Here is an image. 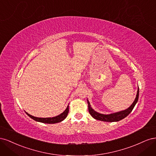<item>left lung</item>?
I'll use <instances>...</instances> for the list:
<instances>
[{"instance_id":"left-lung-1","label":"left lung","mask_w":156,"mask_h":156,"mask_svg":"<svg viewBox=\"0 0 156 156\" xmlns=\"http://www.w3.org/2000/svg\"><path fill=\"white\" fill-rule=\"evenodd\" d=\"M139 94V88L138 87L137 93H136V96L135 99V101H133V103H132L131 105L129 108H127V109H126L124 111H122L120 112L112 113V114H110V115L100 114V113H99L93 109V108L91 107L90 103V102L87 100L88 105V111L90 112V115L94 118V119H95L98 120H101V121H103V122H109L120 121L122 119H124V118H126L132 111V110L133 109L135 105H136V102H137V101H138Z\"/></svg>"}]
</instances>
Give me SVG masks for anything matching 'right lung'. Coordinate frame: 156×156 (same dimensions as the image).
Returning <instances> with one entry per match:
<instances>
[{
	"label": "right lung",
	"instance_id": "1",
	"mask_svg": "<svg viewBox=\"0 0 156 156\" xmlns=\"http://www.w3.org/2000/svg\"><path fill=\"white\" fill-rule=\"evenodd\" d=\"M68 112H69V105H68L67 108H66V110L62 113H61L60 115L58 116L52 117V118H37V117L33 116L27 112L26 113L28 116L30 117L32 119L34 120L35 121L42 122V123H45V124H55V123H58V122H60L62 120H64L68 116Z\"/></svg>",
	"mask_w": 156,
	"mask_h": 156
}]
</instances>
